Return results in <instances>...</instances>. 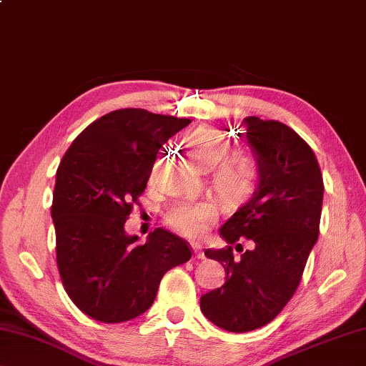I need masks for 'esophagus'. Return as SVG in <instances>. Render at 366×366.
<instances>
[{
	"label": "esophagus",
	"mask_w": 366,
	"mask_h": 366,
	"mask_svg": "<svg viewBox=\"0 0 366 366\" xmlns=\"http://www.w3.org/2000/svg\"><path fill=\"white\" fill-rule=\"evenodd\" d=\"M192 249H194V256L195 259H205V254L200 251V247L197 244H192Z\"/></svg>",
	"instance_id": "1"
}]
</instances>
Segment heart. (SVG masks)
Masks as SVG:
<instances>
[{
	"instance_id": "obj_1",
	"label": "heart",
	"mask_w": 366,
	"mask_h": 366,
	"mask_svg": "<svg viewBox=\"0 0 366 366\" xmlns=\"http://www.w3.org/2000/svg\"><path fill=\"white\" fill-rule=\"evenodd\" d=\"M185 149L194 166L202 171L214 165L213 184L217 192L226 200H237L251 192L257 179V166L247 154H225L229 152V142L222 132L202 129L194 132L185 140ZM214 218L212 204H179L166 214V222L184 236L197 237L205 233L208 223Z\"/></svg>"
}]
</instances>
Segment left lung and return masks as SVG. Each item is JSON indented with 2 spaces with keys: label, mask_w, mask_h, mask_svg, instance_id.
<instances>
[{
  "label": "left lung",
  "mask_w": 366,
  "mask_h": 366,
  "mask_svg": "<svg viewBox=\"0 0 366 366\" xmlns=\"http://www.w3.org/2000/svg\"><path fill=\"white\" fill-rule=\"evenodd\" d=\"M241 125L256 158L257 187L219 228L229 246L205 251L222 262L226 282L200 298L204 316L229 332L269 324L297 292L319 236L324 195L316 156L297 132L259 117H246ZM241 235L252 247L234 258L230 244Z\"/></svg>",
  "instance_id": "obj_1"
}]
</instances>
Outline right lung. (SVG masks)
Here are the masks:
<instances>
[{"label":"right lung","mask_w":366,"mask_h":366,"mask_svg":"<svg viewBox=\"0 0 366 366\" xmlns=\"http://www.w3.org/2000/svg\"><path fill=\"white\" fill-rule=\"evenodd\" d=\"M189 124L144 109L114 110L86 127L58 166L51 204L58 270L68 297L96 321L143 315L166 272L192 257L187 242L162 228L142 246L125 233L156 154Z\"/></svg>","instance_id":"add662e5"}]
</instances>
